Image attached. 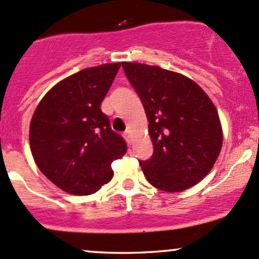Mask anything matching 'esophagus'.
<instances>
[{"label": "esophagus", "instance_id": "obj_1", "mask_svg": "<svg viewBox=\"0 0 259 259\" xmlns=\"http://www.w3.org/2000/svg\"><path fill=\"white\" fill-rule=\"evenodd\" d=\"M124 138H125V140L127 141V143H132V140H130V132L129 130H127V132H125V134H124Z\"/></svg>", "mask_w": 259, "mask_h": 259}]
</instances>
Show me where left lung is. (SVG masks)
Segmentation results:
<instances>
[{
	"label": "left lung",
	"instance_id": "obj_1",
	"mask_svg": "<svg viewBox=\"0 0 259 259\" xmlns=\"http://www.w3.org/2000/svg\"><path fill=\"white\" fill-rule=\"evenodd\" d=\"M149 120L153 153L139 161L155 188L182 192L199 183L214 166L223 129L211 99L194 81L158 66L121 62Z\"/></svg>",
	"mask_w": 259,
	"mask_h": 259
}]
</instances>
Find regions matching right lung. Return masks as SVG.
Instances as JSON below:
<instances>
[{
  "mask_svg": "<svg viewBox=\"0 0 259 259\" xmlns=\"http://www.w3.org/2000/svg\"><path fill=\"white\" fill-rule=\"evenodd\" d=\"M120 65L73 73L51 88L34 112L29 127L34 161L64 192L96 193L113 178L112 162L126 152L125 140L101 110Z\"/></svg>",
  "mask_w": 259,
  "mask_h": 259,
  "instance_id": "add662e5",
  "label": "right lung"
}]
</instances>
